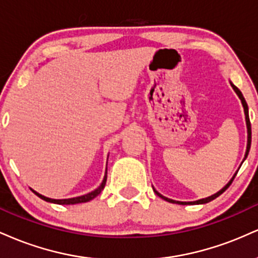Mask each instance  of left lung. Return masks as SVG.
Returning a JSON list of instances; mask_svg holds the SVG:
<instances>
[{
    "mask_svg": "<svg viewBox=\"0 0 258 258\" xmlns=\"http://www.w3.org/2000/svg\"><path fill=\"white\" fill-rule=\"evenodd\" d=\"M229 82H230V81H229ZM230 86H232V87H233L234 92H235V93L238 94L239 99L241 100L242 108H244V112H245V121H246V128H247V144H246V152H245L244 160H242V162H244L245 160H246V158H247V155H248V150H250V147H251V123H250V119H248V108H247V104H246V100H245L244 96H242V93H241V92L239 91V88L236 87V86H234V85L232 84V82H230ZM242 162H241V164H242ZM236 173H238V171H236V172L234 173V176L232 177V179H230L229 182H228L227 184L224 185L223 188H222L220 191H217V193H216V194L211 195V197H209V198H205V199H200V200H197V201H176V200H172V199H168V198L164 197V195H161V194H160L159 191L156 190L155 188H154V186H153V189H154V191H155V194L158 195V197L161 198V199H164V200L168 201V203H172V204H178V205H194V204H207V203H210V201H212V200H214V199H216V198H217V197H220V195H221L222 193H224V191L227 190V189H228V186H229L230 184H232V182H233L234 177L236 176Z\"/></svg>",
    "mask_w": 258,
    "mask_h": 258,
    "instance_id": "left-lung-1",
    "label": "left lung"
}]
</instances>
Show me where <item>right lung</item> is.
Returning <instances> with one entry per match:
<instances>
[{
	"instance_id": "add662e5",
	"label": "right lung",
	"mask_w": 258,
	"mask_h": 258,
	"mask_svg": "<svg viewBox=\"0 0 258 258\" xmlns=\"http://www.w3.org/2000/svg\"><path fill=\"white\" fill-rule=\"evenodd\" d=\"M106 171H108V168H105V174H104V178H103L102 183H100V185L98 186L97 189H94L93 191H91V193L88 194H85V195H81V197H76V198H70V199H51V198H47L44 197V195H41L40 193H37V191H35L34 189H31L32 193L36 194L38 198H41V199L47 201V203H53V204H59V205H74V204H81V203H87V201H90L92 199H94L96 197H98L100 194V191L104 189L105 186V183H106Z\"/></svg>"
}]
</instances>
